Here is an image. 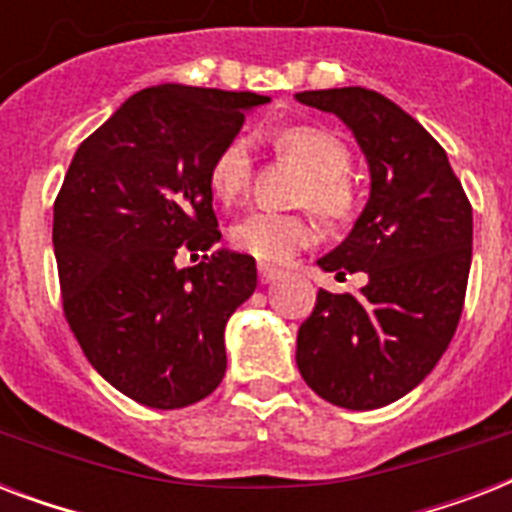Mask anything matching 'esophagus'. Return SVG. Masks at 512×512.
<instances>
[{"label":"esophagus","mask_w":512,"mask_h":512,"mask_svg":"<svg viewBox=\"0 0 512 512\" xmlns=\"http://www.w3.org/2000/svg\"><path fill=\"white\" fill-rule=\"evenodd\" d=\"M257 273H260V284H271V281L281 279V268H276V265L260 263L257 265Z\"/></svg>","instance_id":"34e87169"}]
</instances>
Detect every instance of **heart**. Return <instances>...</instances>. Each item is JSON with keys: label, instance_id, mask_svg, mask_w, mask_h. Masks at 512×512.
<instances>
[{"label": "heart", "instance_id": "1", "mask_svg": "<svg viewBox=\"0 0 512 512\" xmlns=\"http://www.w3.org/2000/svg\"><path fill=\"white\" fill-rule=\"evenodd\" d=\"M276 148L308 170L300 204H308L332 223L348 220L356 209V191L350 183L353 156L335 132L313 124H292L276 135ZM252 143L236 135L217 148L207 167V185L220 204L231 207L247 193L252 180ZM231 244L263 263H287L300 249L316 241V225L303 215H281L255 209L231 225Z\"/></svg>", "mask_w": 512, "mask_h": 512}]
</instances>
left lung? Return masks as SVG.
Returning <instances> with one entry per match:
<instances>
[{"instance_id":"8db88e82","label":"left lung","mask_w":512,"mask_h":512,"mask_svg":"<svg viewBox=\"0 0 512 512\" xmlns=\"http://www.w3.org/2000/svg\"><path fill=\"white\" fill-rule=\"evenodd\" d=\"M305 106L337 114L372 172V196L324 271L366 273L361 295L319 289L297 332L308 388L342 409H377L417 388L460 324L473 207L446 151L393 100L364 87L297 92Z\"/></svg>"}]
</instances>
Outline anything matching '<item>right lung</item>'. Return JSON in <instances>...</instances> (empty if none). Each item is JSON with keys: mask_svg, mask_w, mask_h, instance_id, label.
I'll return each instance as SVG.
<instances>
[{"mask_svg": "<svg viewBox=\"0 0 512 512\" xmlns=\"http://www.w3.org/2000/svg\"><path fill=\"white\" fill-rule=\"evenodd\" d=\"M271 98L185 84L132 95L76 148L55 199L63 316L116 390L151 409L207 398L225 321L257 287L255 257L220 249L207 167L244 111ZM191 251V269L177 254Z\"/></svg>", "mask_w": 512, "mask_h": 512, "instance_id": "obj_1", "label": "right lung"}]
</instances>
